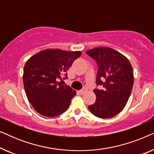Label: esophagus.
Segmentation results:
<instances>
[{
    "instance_id": "34e87169",
    "label": "esophagus",
    "mask_w": 154,
    "mask_h": 154,
    "mask_svg": "<svg viewBox=\"0 0 154 154\" xmlns=\"http://www.w3.org/2000/svg\"><path fill=\"white\" fill-rule=\"evenodd\" d=\"M88 91V88H86V87H83V88L82 90H79V93L81 94H85L86 92Z\"/></svg>"
}]
</instances>
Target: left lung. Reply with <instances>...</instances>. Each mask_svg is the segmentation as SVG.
<instances>
[{
    "label": "left lung",
    "instance_id": "8db88e82",
    "mask_svg": "<svg viewBox=\"0 0 154 154\" xmlns=\"http://www.w3.org/2000/svg\"><path fill=\"white\" fill-rule=\"evenodd\" d=\"M86 54L96 61V84L103 86L102 90H94L96 101L88 109L101 119L115 116L124 109L131 94L134 83L132 65L127 57L111 48H93Z\"/></svg>",
    "mask_w": 154,
    "mask_h": 154
}]
</instances>
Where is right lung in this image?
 Masks as SVG:
<instances>
[{
	"mask_svg": "<svg viewBox=\"0 0 154 154\" xmlns=\"http://www.w3.org/2000/svg\"><path fill=\"white\" fill-rule=\"evenodd\" d=\"M81 55V52L46 49L27 60L23 83L27 99L40 114L54 117L64 113L76 94L70 86L59 80L67 79L66 71Z\"/></svg>",
	"mask_w": 154,
	"mask_h": 154,
	"instance_id": "add662e5",
	"label": "right lung"
}]
</instances>
